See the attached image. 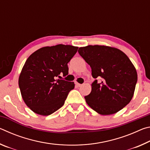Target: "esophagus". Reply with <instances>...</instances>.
Here are the masks:
<instances>
[{
	"label": "esophagus",
	"mask_w": 150,
	"mask_h": 150,
	"mask_svg": "<svg viewBox=\"0 0 150 150\" xmlns=\"http://www.w3.org/2000/svg\"><path fill=\"white\" fill-rule=\"evenodd\" d=\"M76 85H77V87H81V86H82V84H80V83H76Z\"/></svg>",
	"instance_id": "1"
}]
</instances>
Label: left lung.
<instances>
[{
  "instance_id": "obj_1",
  "label": "left lung",
  "mask_w": 150,
  "mask_h": 150,
  "mask_svg": "<svg viewBox=\"0 0 150 150\" xmlns=\"http://www.w3.org/2000/svg\"><path fill=\"white\" fill-rule=\"evenodd\" d=\"M79 54L91 67V92L85 96L90 107L101 115L122 110L130 102L138 80L136 69L128 57L117 48L106 45L79 47Z\"/></svg>"
}]
</instances>
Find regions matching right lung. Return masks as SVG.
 <instances>
[{"mask_svg":"<svg viewBox=\"0 0 150 150\" xmlns=\"http://www.w3.org/2000/svg\"><path fill=\"white\" fill-rule=\"evenodd\" d=\"M78 47L58 44L40 48L28 58L18 79L24 103L34 112L48 116L64 105L74 82L57 79L68 74L67 63Z\"/></svg>","mask_w":150,"mask_h":150,"instance_id":"add662e5","label":"right lung"}]
</instances>
